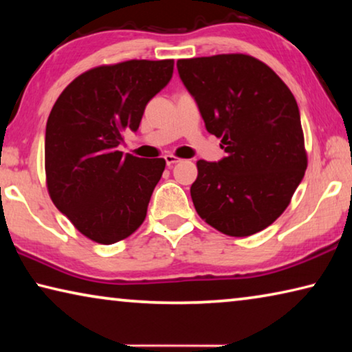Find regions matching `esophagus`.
Listing matches in <instances>:
<instances>
[{
    "label": "esophagus",
    "mask_w": 352,
    "mask_h": 352,
    "mask_svg": "<svg viewBox=\"0 0 352 352\" xmlns=\"http://www.w3.org/2000/svg\"><path fill=\"white\" fill-rule=\"evenodd\" d=\"M164 162H166V164H168L169 168H170V166H174V164H177V163H180L182 160H180V158H177V157H174V155H166V157H164Z\"/></svg>",
    "instance_id": "esophagus-1"
}]
</instances>
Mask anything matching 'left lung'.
Returning a JSON list of instances; mask_svg holds the SVG:
<instances>
[{"instance_id": "1", "label": "left lung", "mask_w": 352, "mask_h": 352, "mask_svg": "<svg viewBox=\"0 0 352 352\" xmlns=\"http://www.w3.org/2000/svg\"><path fill=\"white\" fill-rule=\"evenodd\" d=\"M177 68L226 152L219 162H197L195 210L223 234L262 231L287 208L307 168L294 94L275 71L245 54L183 58Z\"/></svg>"}]
</instances>
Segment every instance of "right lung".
Returning <instances> with one entry per match:
<instances>
[{
  "label": "right lung",
  "mask_w": 352,
  "mask_h": 352,
  "mask_svg": "<svg viewBox=\"0 0 352 352\" xmlns=\"http://www.w3.org/2000/svg\"><path fill=\"white\" fill-rule=\"evenodd\" d=\"M174 60H129L80 74L56 100L46 122L47 190L82 234L110 245L144 222L163 158L118 151L136 132L148 100L168 85Z\"/></svg>",
  "instance_id": "right-lung-1"
}]
</instances>
